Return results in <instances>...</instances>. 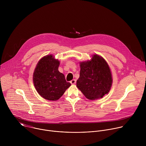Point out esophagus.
I'll return each mask as SVG.
<instances>
[{"label":"esophagus","mask_w":146,"mask_h":146,"mask_svg":"<svg viewBox=\"0 0 146 146\" xmlns=\"http://www.w3.org/2000/svg\"><path fill=\"white\" fill-rule=\"evenodd\" d=\"M70 83H71L72 84H75L76 83V80H74V79H73V80H72L70 81Z\"/></svg>","instance_id":"obj_1"}]
</instances>
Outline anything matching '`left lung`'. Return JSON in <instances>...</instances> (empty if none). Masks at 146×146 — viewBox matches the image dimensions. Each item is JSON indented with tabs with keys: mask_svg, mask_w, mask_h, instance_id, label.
<instances>
[{
	"mask_svg": "<svg viewBox=\"0 0 146 146\" xmlns=\"http://www.w3.org/2000/svg\"><path fill=\"white\" fill-rule=\"evenodd\" d=\"M112 81L109 66L101 56L94 55L91 60L81 62L77 87L88 99L102 98L108 94Z\"/></svg>",
	"mask_w": 146,
	"mask_h": 146,
	"instance_id": "left-lung-1",
	"label": "left lung"
}]
</instances>
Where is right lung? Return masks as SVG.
Masks as SVG:
<instances>
[{
	"label": "right lung",
	"mask_w": 146,
	"mask_h": 146,
	"mask_svg": "<svg viewBox=\"0 0 146 146\" xmlns=\"http://www.w3.org/2000/svg\"><path fill=\"white\" fill-rule=\"evenodd\" d=\"M59 62L52 55L41 58L33 73V83L38 94L49 100H56L71 86L58 71Z\"/></svg>",
	"instance_id": "1"
}]
</instances>
